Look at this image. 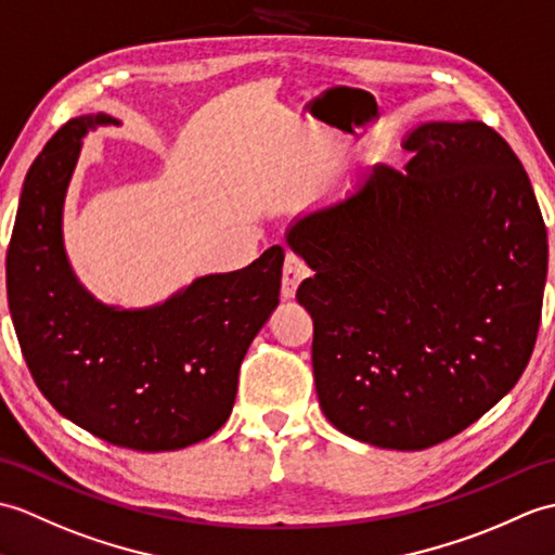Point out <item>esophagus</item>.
Instances as JSON below:
<instances>
[{
	"label": "esophagus",
	"instance_id": "1",
	"mask_svg": "<svg viewBox=\"0 0 555 555\" xmlns=\"http://www.w3.org/2000/svg\"><path fill=\"white\" fill-rule=\"evenodd\" d=\"M309 266L301 256L297 254H287L285 258V266H282V299H294V294H297V287L301 282L309 278Z\"/></svg>",
	"mask_w": 555,
	"mask_h": 555
}]
</instances>
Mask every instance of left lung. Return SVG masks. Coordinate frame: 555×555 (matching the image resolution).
<instances>
[{"instance_id": "left-lung-1", "label": "left lung", "mask_w": 555, "mask_h": 555, "mask_svg": "<svg viewBox=\"0 0 555 555\" xmlns=\"http://www.w3.org/2000/svg\"><path fill=\"white\" fill-rule=\"evenodd\" d=\"M347 199L299 218L287 244L313 278L320 409L365 444L421 451L463 433L520 379L544 301L548 242L520 158L479 120L405 134Z\"/></svg>"}]
</instances>
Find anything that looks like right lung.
Masks as SVG:
<instances>
[{
  "mask_svg": "<svg viewBox=\"0 0 555 555\" xmlns=\"http://www.w3.org/2000/svg\"><path fill=\"white\" fill-rule=\"evenodd\" d=\"M96 126L120 120L70 118L23 182L7 251L11 320L35 385L70 423L122 449H184L230 417L244 353L280 304L285 251L270 246L150 309L94 299L73 273L61 225L82 138Z\"/></svg>",
  "mask_w": 555,
  "mask_h": 555,
  "instance_id": "right-lung-1",
  "label": "right lung"
}]
</instances>
